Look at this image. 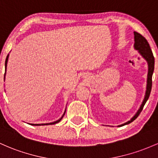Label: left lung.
I'll return each instance as SVG.
<instances>
[{"label": "left lung", "instance_id": "1", "mask_svg": "<svg viewBox=\"0 0 158 158\" xmlns=\"http://www.w3.org/2000/svg\"><path fill=\"white\" fill-rule=\"evenodd\" d=\"M134 49L138 51L139 55L147 61L148 64V76H147V85H146V91H145V94L144 97L143 101L140 106L139 109L136 113L131 118L130 121H127L124 124H120L118 127H122V126L126 125V124H130L132 121H133L136 118L138 117L140 112L143 110L144 106L145 103L148 100V98L150 96L151 91H152V75H153L154 69H155V58H154L153 53H152V49H151L149 44H148V41L146 40L145 37H143L140 34L134 31Z\"/></svg>", "mask_w": 158, "mask_h": 158}]
</instances>
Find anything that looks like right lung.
<instances>
[{
	"label": "right lung",
	"mask_w": 158,
	"mask_h": 158,
	"mask_svg": "<svg viewBox=\"0 0 158 158\" xmlns=\"http://www.w3.org/2000/svg\"><path fill=\"white\" fill-rule=\"evenodd\" d=\"M8 58H9V54L7 55V56H6V60H5V73H4V80H5V76H6V66H7ZM65 112H66V109H65L64 112V114H63V115H62L61 117H60V118H59V119H58V120H57V121H53V122H51V123H46V124H31V125H33V126H41V125H49V124H56V123H58L60 120H61L62 118H63V117H64V115Z\"/></svg>",
	"instance_id": "1"
}]
</instances>
